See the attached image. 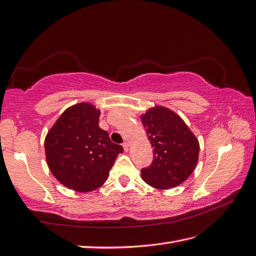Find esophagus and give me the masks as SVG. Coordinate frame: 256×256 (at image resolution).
<instances>
[{"label":"esophagus","mask_w":256,"mask_h":256,"mask_svg":"<svg viewBox=\"0 0 256 256\" xmlns=\"http://www.w3.org/2000/svg\"><path fill=\"white\" fill-rule=\"evenodd\" d=\"M123 148H124V150H126V152H128V148H130V145H128V142H123Z\"/></svg>","instance_id":"esophagus-1"}]
</instances>
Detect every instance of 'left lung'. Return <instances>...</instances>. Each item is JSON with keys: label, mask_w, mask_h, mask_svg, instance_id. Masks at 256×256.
Masks as SVG:
<instances>
[{"label": "left lung", "mask_w": 256, "mask_h": 256, "mask_svg": "<svg viewBox=\"0 0 256 256\" xmlns=\"http://www.w3.org/2000/svg\"><path fill=\"white\" fill-rule=\"evenodd\" d=\"M140 120L154 147L152 164L142 169V180L160 190L179 186L198 164V138L176 112L162 106L147 110Z\"/></svg>", "instance_id": "obj_1"}]
</instances>
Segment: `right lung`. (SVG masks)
Returning <instances> with one entry per match:
<instances>
[{
  "mask_svg": "<svg viewBox=\"0 0 256 256\" xmlns=\"http://www.w3.org/2000/svg\"><path fill=\"white\" fill-rule=\"evenodd\" d=\"M100 110L87 102L70 106L48 132L46 158L56 179L77 192H92L108 179L121 145L99 128Z\"/></svg>",
  "mask_w": 256,
  "mask_h": 256,
  "instance_id": "1",
  "label": "right lung"
}]
</instances>
